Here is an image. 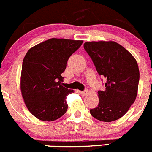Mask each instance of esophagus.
I'll list each match as a JSON object with an SVG mask.
<instances>
[{"label": "esophagus", "mask_w": 152, "mask_h": 152, "mask_svg": "<svg viewBox=\"0 0 152 152\" xmlns=\"http://www.w3.org/2000/svg\"><path fill=\"white\" fill-rule=\"evenodd\" d=\"M87 93H88V92H87V90H84V91H79V93H80L82 96H86V95L87 94Z\"/></svg>", "instance_id": "1"}]
</instances>
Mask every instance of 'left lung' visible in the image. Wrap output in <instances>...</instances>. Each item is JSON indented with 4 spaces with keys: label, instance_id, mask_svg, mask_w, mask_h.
<instances>
[{
    "label": "left lung",
    "instance_id": "obj_1",
    "mask_svg": "<svg viewBox=\"0 0 152 152\" xmlns=\"http://www.w3.org/2000/svg\"><path fill=\"white\" fill-rule=\"evenodd\" d=\"M84 48L98 73L105 79L104 90H99L98 107L90 109L92 116L111 122L124 116L135 101L140 73L132 55L113 41L87 42Z\"/></svg>",
    "mask_w": 152,
    "mask_h": 152
}]
</instances>
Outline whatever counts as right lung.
<instances>
[{
  "mask_svg": "<svg viewBox=\"0 0 152 152\" xmlns=\"http://www.w3.org/2000/svg\"><path fill=\"white\" fill-rule=\"evenodd\" d=\"M83 41L52 39L29 49L23 61L20 89L31 113L43 121H53L67 110L66 97L73 90L62 86L61 76L69 57Z\"/></svg>",
  "mask_w": 152,
  "mask_h": 152,
  "instance_id": "right-lung-1",
  "label": "right lung"
}]
</instances>
